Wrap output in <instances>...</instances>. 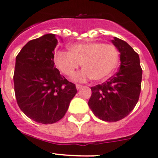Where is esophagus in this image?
I'll use <instances>...</instances> for the list:
<instances>
[{
    "label": "esophagus",
    "instance_id": "34e87169",
    "mask_svg": "<svg viewBox=\"0 0 158 158\" xmlns=\"http://www.w3.org/2000/svg\"><path fill=\"white\" fill-rule=\"evenodd\" d=\"M76 89H79L82 88V85H80V84H76Z\"/></svg>",
    "mask_w": 158,
    "mask_h": 158
}]
</instances>
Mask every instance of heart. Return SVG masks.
<instances>
[{"label": "heart", "mask_w": 158, "mask_h": 158, "mask_svg": "<svg viewBox=\"0 0 158 158\" xmlns=\"http://www.w3.org/2000/svg\"><path fill=\"white\" fill-rule=\"evenodd\" d=\"M69 52L59 51L55 56V64L59 71L71 76L82 63V69L74 79L84 81L92 78L100 81L108 77L116 69L119 61V52L111 44L89 42L74 44Z\"/></svg>", "instance_id": "heart-1"}]
</instances>
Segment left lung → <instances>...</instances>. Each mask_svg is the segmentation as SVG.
Returning <instances> with one entry per match:
<instances>
[{
	"label": "left lung",
	"mask_w": 158,
	"mask_h": 158,
	"mask_svg": "<svg viewBox=\"0 0 158 158\" xmlns=\"http://www.w3.org/2000/svg\"><path fill=\"white\" fill-rule=\"evenodd\" d=\"M120 52V66L112 77L91 87L88 105L96 116L116 122L130 114L138 102L141 90L142 69L138 54L120 38L112 40Z\"/></svg>",
	"instance_id": "obj_1"
}]
</instances>
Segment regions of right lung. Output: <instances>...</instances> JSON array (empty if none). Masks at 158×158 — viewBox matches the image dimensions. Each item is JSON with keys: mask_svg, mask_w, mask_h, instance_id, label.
Returning a JSON list of instances; mask_svg holds the SVG:
<instances>
[{"mask_svg": "<svg viewBox=\"0 0 158 158\" xmlns=\"http://www.w3.org/2000/svg\"><path fill=\"white\" fill-rule=\"evenodd\" d=\"M56 36L47 34L31 40L16 57L14 85L21 111L37 123L60 120L77 93L76 85L55 67Z\"/></svg>", "mask_w": 158, "mask_h": 158, "instance_id": "1", "label": "right lung"}]
</instances>
